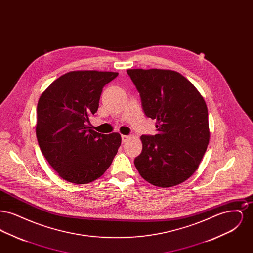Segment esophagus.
I'll list each match as a JSON object with an SVG mask.
<instances>
[{
    "mask_svg": "<svg viewBox=\"0 0 253 253\" xmlns=\"http://www.w3.org/2000/svg\"><path fill=\"white\" fill-rule=\"evenodd\" d=\"M121 139H122V143L124 144V143H126L130 139V136L129 135H122Z\"/></svg>",
    "mask_w": 253,
    "mask_h": 253,
    "instance_id": "34e87169",
    "label": "esophagus"
}]
</instances>
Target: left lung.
<instances>
[{
    "label": "left lung",
    "mask_w": 253,
    "mask_h": 253,
    "mask_svg": "<svg viewBox=\"0 0 253 253\" xmlns=\"http://www.w3.org/2000/svg\"><path fill=\"white\" fill-rule=\"evenodd\" d=\"M145 115L157 121V133L141 135L134 166L157 187H173L197 169L210 141L208 108L194 85L180 73L128 69Z\"/></svg>",
    "instance_id": "8db88e82"
}]
</instances>
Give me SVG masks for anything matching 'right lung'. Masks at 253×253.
<instances>
[{
	"label": "right lung",
	"instance_id": "add662e5",
	"mask_svg": "<svg viewBox=\"0 0 253 253\" xmlns=\"http://www.w3.org/2000/svg\"><path fill=\"white\" fill-rule=\"evenodd\" d=\"M119 73L79 70L55 80L37 106L36 135L42 155L60 177L87 184L100 177L121 144L119 132L92 130L102 89Z\"/></svg>",
	"mask_w": 253,
	"mask_h": 253
}]
</instances>
